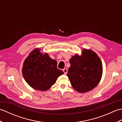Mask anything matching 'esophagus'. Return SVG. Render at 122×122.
Listing matches in <instances>:
<instances>
[{
  "instance_id": "obj_1",
  "label": "esophagus",
  "mask_w": 122,
  "mask_h": 122,
  "mask_svg": "<svg viewBox=\"0 0 122 122\" xmlns=\"http://www.w3.org/2000/svg\"><path fill=\"white\" fill-rule=\"evenodd\" d=\"M63 71L64 72V73L66 74L67 73V72H68V70H67L66 69H64L63 70Z\"/></svg>"
}]
</instances>
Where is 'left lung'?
Returning <instances> with one entry per match:
<instances>
[{"instance_id": "left-lung-1", "label": "left lung", "mask_w": 122, "mask_h": 122, "mask_svg": "<svg viewBox=\"0 0 122 122\" xmlns=\"http://www.w3.org/2000/svg\"><path fill=\"white\" fill-rule=\"evenodd\" d=\"M70 63L67 76L74 90L85 93L97 86L102 76L103 67L97 53L84 49L81 56L76 54L72 56Z\"/></svg>"}]
</instances>
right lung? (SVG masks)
I'll list each match as a JSON object with an SVG mask.
<instances>
[{"mask_svg":"<svg viewBox=\"0 0 122 122\" xmlns=\"http://www.w3.org/2000/svg\"><path fill=\"white\" fill-rule=\"evenodd\" d=\"M57 62L48 54L35 49L25 59L22 69L25 81L36 90L46 91L55 83L64 72L57 68Z\"/></svg>","mask_w":122,"mask_h":122,"instance_id":"right-lung-1","label":"right lung"}]
</instances>
